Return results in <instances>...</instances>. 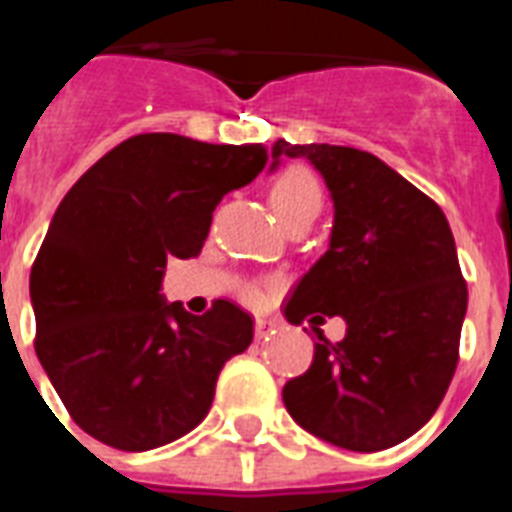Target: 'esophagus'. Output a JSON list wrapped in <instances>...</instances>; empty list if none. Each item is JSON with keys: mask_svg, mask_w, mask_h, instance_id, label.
<instances>
[{"mask_svg": "<svg viewBox=\"0 0 512 512\" xmlns=\"http://www.w3.org/2000/svg\"><path fill=\"white\" fill-rule=\"evenodd\" d=\"M271 327H273L271 321L263 319V316H257V319H255V335H257V337H265V335H268V332H271Z\"/></svg>", "mask_w": 512, "mask_h": 512, "instance_id": "obj_1", "label": "esophagus"}]
</instances>
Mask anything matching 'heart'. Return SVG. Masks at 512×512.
I'll return each instance as SVG.
<instances>
[{"mask_svg": "<svg viewBox=\"0 0 512 512\" xmlns=\"http://www.w3.org/2000/svg\"><path fill=\"white\" fill-rule=\"evenodd\" d=\"M271 204L276 209V215L284 220V225L303 223V220L313 223L319 217L321 204H324V191H321V183L311 170L289 167L273 183ZM247 297L249 300H260L263 292L252 287L247 289Z\"/></svg>", "mask_w": 512, "mask_h": 512, "instance_id": "heart-1", "label": "heart"}]
</instances>
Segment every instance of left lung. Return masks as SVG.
<instances>
[{"mask_svg":"<svg viewBox=\"0 0 512 512\" xmlns=\"http://www.w3.org/2000/svg\"><path fill=\"white\" fill-rule=\"evenodd\" d=\"M335 201L329 249L289 297V324L342 316L340 342L319 335L311 369L284 385L287 412L308 433L350 452H380L436 414L460 361L468 284L436 201L377 156L348 146H292Z\"/></svg>","mask_w":512,"mask_h":512,"instance_id":"obj_1","label":"left lung"}]
</instances>
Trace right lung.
<instances>
[{
	"label": "right lung",
	"instance_id": "obj_1",
	"mask_svg": "<svg viewBox=\"0 0 512 512\" xmlns=\"http://www.w3.org/2000/svg\"><path fill=\"white\" fill-rule=\"evenodd\" d=\"M268 162L260 143L146 132L111 148L60 201L31 265L36 356L71 420L122 452L175 441L207 417L252 319L215 300L164 303L167 257H196L212 212Z\"/></svg>",
	"mask_w": 512,
	"mask_h": 512
}]
</instances>
